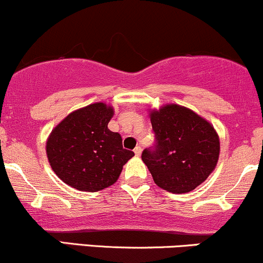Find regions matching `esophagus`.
<instances>
[{
	"instance_id": "1",
	"label": "esophagus",
	"mask_w": 263,
	"mask_h": 263,
	"mask_svg": "<svg viewBox=\"0 0 263 263\" xmlns=\"http://www.w3.org/2000/svg\"><path fill=\"white\" fill-rule=\"evenodd\" d=\"M134 151H135V155L140 156L141 152H142V147H141V146H136V147H135Z\"/></svg>"
}]
</instances>
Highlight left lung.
Masks as SVG:
<instances>
[{
	"label": "left lung",
	"mask_w": 263,
	"mask_h": 263,
	"mask_svg": "<svg viewBox=\"0 0 263 263\" xmlns=\"http://www.w3.org/2000/svg\"><path fill=\"white\" fill-rule=\"evenodd\" d=\"M155 145L145 148L142 161L155 183L174 193H184L209 177L220 155V140L211 123L191 109L166 105L152 111Z\"/></svg>",
	"instance_id": "8db88e82"
}]
</instances>
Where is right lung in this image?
Listing matches in <instances>:
<instances>
[{
  "label": "right lung",
  "instance_id": "add662e5",
  "mask_svg": "<svg viewBox=\"0 0 263 263\" xmlns=\"http://www.w3.org/2000/svg\"><path fill=\"white\" fill-rule=\"evenodd\" d=\"M114 108L99 102L77 109L53 128L46 152L54 174L80 191L96 192L117 181L135 154L108 129Z\"/></svg>",
  "mask_w": 263,
  "mask_h": 263
}]
</instances>
